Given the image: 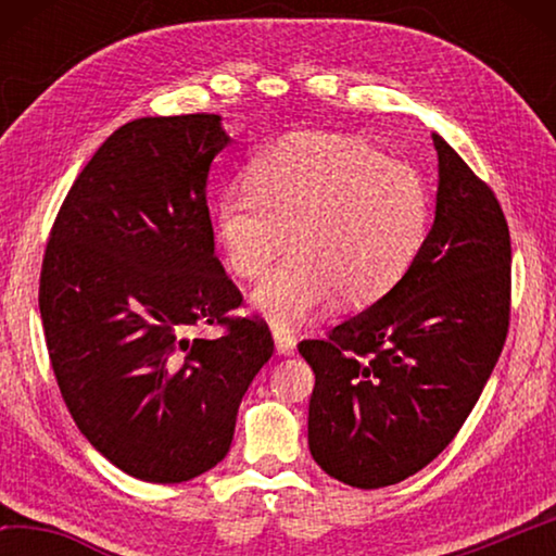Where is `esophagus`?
Returning a JSON list of instances; mask_svg holds the SVG:
<instances>
[{"label":"esophagus","instance_id":"34e87169","mask_svg":"<svg viewBox=\"0 0 556 556\" xmlns=\"http://www.w3.org/2000/svg\"><path fill=\"white\" fill-rule=\"evenodd\" d=\"M271 338H275L277 355H291V353H294V345H296V338L294 336H289L285 331H279V328H275V331H271Z\"/></svg>","mask_w":556,"mask_h":556}]
</instances>
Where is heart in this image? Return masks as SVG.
<instances>
[{
  "instance_id": "1",
  "label": "heart",
  "mask_w": 556,
  "mask_h": 556,
  "mask_svg": "<svg viewBox=\"0 0 556 556\" xmlns=\"http://www.w3.org/2000/svg\"><path fill=\"white\" fill-rule=\"evenodd\" d=\"M429 230V193L417 168L341 137H294L257 159L250 181L215 203L225 267L257 279L250 304L277 328L306 326L343 304L388 294L412 269Z\"/></svg>"
}]
</instances>
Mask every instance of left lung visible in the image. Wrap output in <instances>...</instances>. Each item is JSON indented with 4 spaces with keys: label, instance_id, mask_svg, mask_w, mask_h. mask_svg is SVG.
Returning <instances> with one entry per match:
<instances>
[{
    "label": "left lung",
    "instance_id": "left-lung-1",
    "mask_svg": "<svg viewBox=\"0 0 556 556\" xmlns=\"http://www.w3.org/2000/svg\"><path fill=\"white\" fill-rule=\"evenodd\" d=\"M437 211L397 287L328 333L301 341L316 388L308 448L345 485H394L464 427L510 321V232L501 203L437 131Z\"/></svg>",
    "mask_w": 556,
    "mask_h": 556
}]
</instances>
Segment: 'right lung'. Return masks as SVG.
<instances>
[{"label": "right lung", "mask_w": 556, "mask_h": 556, "mask_svg": "<svg viewBox=\"0 0 556 556\" xmlns=\"http://www.w3.org/2000/svg\"><path fill=\"white\" fill-rule=\"evenodd\" d=\"M228 144L220 115L127 122L75 178L46 244L39 308L65 407L147 483L220 464L275 345L265 324L228 316L242 296L213 255L205 186ZM201 323L229 331L191 342Z\"/></svg>", "instance_id": "1"}]
</instances>
